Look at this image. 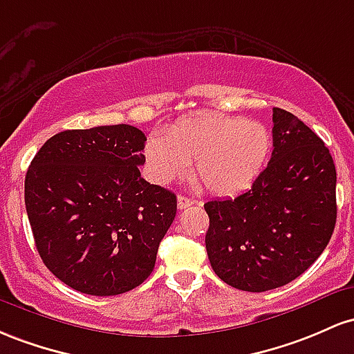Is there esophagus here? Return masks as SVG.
Wrapping results in <instances>:
<instances>
[{"label": "esophagus", "instance_id": "obj_1", "mask_svg": "<svg viewBox=\"0 0 354 354\" xmlns=\"http://www.w3.org/2000/svg\"><path fill=\"white\" fill-rule=\"evenodd\" d=\"M192 204H196V201H194V198H190L187 196H178L177 197V207L180 210L190 207Z\"/></svg>", "mask_w": 354, "mask_h": 354}]
</instances>
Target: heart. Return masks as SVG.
Here are the masks:
<instances>
[{
	"mask_svg": "<svg viewBox=\"0 0 354 354\" xmlns=\"http://www.w3.org/2000/svg\"><path fill=\"white\" fill-rule=\"evenodd\" d=\"M272 138L268 127L244 117L198 113L177 120L167 137L150 135L145 144L149 176L167 184L185 176L194 162V176L214 196H237L251 189L263 174Z\"/></svg>",
	"mask_w": 354,
	"mask_h": 354,
	"instance_id": "b5f03b06",
	"label": "heart"
}]
</instances>
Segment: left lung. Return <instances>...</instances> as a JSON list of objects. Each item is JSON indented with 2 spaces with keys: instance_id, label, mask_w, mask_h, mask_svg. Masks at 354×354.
<instances>
[{
  "instance_id": "left-lung-1",
  "label": "left lung",
  "mask_w": 354,
  "mask_h": 354,
  "mask_svg": "<svg viewBox=\"0 0 354 354\" xmlns=\"http://www.w3.org/2000/svg\"><path fill=\"white\" fill-rule=\"evenodd\" d=\"M272 156L248 192L204 204L214 272L241 291L264 292L301 276L336 224V169L299 118L272 109Z\"/></svg>"
}]
</instances>
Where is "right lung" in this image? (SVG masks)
<instances>
[{"instance_id":"add662e5","label":"right lung","mask_w":354,"mask_h":354,"mask_svg":"<svg viewBox=\"0 0 354 354\" xmlns=\"http://www.w3.org/2000/svg\"><path fill=\"white\" fill-rule=\"evenodd\" d=\"M145 140L125 124L65 130L31 160L25 204L35 244L75 291L122 295L153 271L177 197L142 178Z\"/></svg>"}]
</instances>
